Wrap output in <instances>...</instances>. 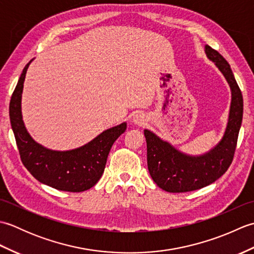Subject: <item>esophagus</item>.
<instances>
[{
	"instance_id": "34e87169",
	"label": "esophagus",
	"mask_w": 254,
	"mask_h": 254,
	"mask_svg": "<svg viewBox=\"0 0 254 254\" xmlns=\"http://www.w3.org/2000/svg\"><path fill=\"white\" fill-rule=\"evenodd\" d=\"M133 122L135 124H138V126H142V124H144L145 122L144 115H142V113H136V115H134Z\"/></svg>"
}]
</instances>
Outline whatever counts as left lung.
Instances as JSON below:
<instances>
[{
  "instance_id": "1",
  "label": "left lung",
  "mask_w": 254,
  "mask_h": 254,
  "mask_svg": "<svg viewBox=\"0 0 254 254\" xmlns=\"http://www.w3.org/2000/svg\"><path fill=\"white\" fill-rule=\"evenodd\" d=\"M205 53L223 73L231 89L227 127L220 142L198 156L181 153L149 130H144L147 144L149 175L160 189L172 193L198 190L219 179L234 159L244 113V99L228 62L222 55L205 46Z\"/></svg>"
}]
</instances>
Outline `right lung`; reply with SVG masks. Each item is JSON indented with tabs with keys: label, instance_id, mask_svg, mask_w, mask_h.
I'll list each match as a JSON object with an SVG mask.
<instances>
[{
	"label": "right lung",
	"instance_id": "obj_1",
	"mask_svg": "<svg viewBox=\"0 0 254 254\" xmlns=\"http://www.w3.org/2000/svg\"><path fill=\"white\" fill-rule=\"evenodd\" d=\"M30 62L24 67L9 102L10 126L21 163L38 181L57 190H88L104 174L112 145L127 130V123L108 128L84 146L71 150H52L38 144L27 132L21 116V93Z\"/></svg>",
	"mask_w": 254,
	"mask_h": 254
}]
</instances>
